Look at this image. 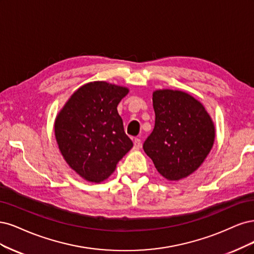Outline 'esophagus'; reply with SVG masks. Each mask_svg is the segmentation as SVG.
<instances>
[{"label": "esophagus", "instance_id": "esophagus-1", "mask_svg": "<svg viewBox=\"0 0 254 254\" xmlns=\"http://www.w3.org/2000/svg\"><path fill=\"white\" fill-rule=\"evenodd\" d=\"M141 148V140L140 139H138V138H135V140H134V149L135 150H139Z\"/></svg>", "mask_w": 254, "mask_h": 254}]
</instances>
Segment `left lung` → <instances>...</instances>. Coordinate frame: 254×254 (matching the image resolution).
<instances>
[{"mask_svg": "<svg viewBox=\"0 0 254 254\" xmlns=\"http://www.w3.org/2000/svg\"><path fill=\"white\" fill-rule=\"evenodd\" d=\"M155 127L143 150L159 173L179 181L197 169L214 142L215 129L202 104L181 91L153 94Z\"/></svg>", "mask_w": 254, "mask_h": 254, "instance_id": "left-lung-1", "label": "left lung"}]
</instances>
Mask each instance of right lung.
<instances>
[{
	"label": "right lung",
	"instance_id": "1",
	"mask_svg": "<svg viewBox=\"0 0 254 254\" xmlns=\"http://www.w3.org/2000/svg\"><path fill=\"white\" fill-rule=\"evenodd\" d=\"M128 89L96 81L73 93L56 119L55 134L69 167L88 182L100 183L132 149L117 106Z\"/></svg>",
	"mask_w": 254,
	"mask_h": 254
}]
</instances>
